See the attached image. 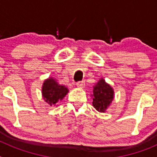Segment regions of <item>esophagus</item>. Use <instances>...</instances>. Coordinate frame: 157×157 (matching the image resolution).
I'll return each mask as SVG.
<instances>
[{
	"instance_id": "34e87169",
	"label": "esophagus",
	"mask_w": 157,
	"mask_h": 157,
	"mask_svg": "<svg viewBox=\"0 0 157 157\" xmlns=\"http://www.w3.org/2000/svg\"><path fill=\"white\" fill-rule=\"evenodd\" d=\"M76 86H77L78 87H79V88H84V86H85V82H84L83 81L78 82L76 83Z\"/></svg>"
}]
</instances>
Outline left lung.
<instances>
[{
	"label": "left lung",
	"instance_id": "obj_1",
	"mask_svg": "<svg viewBox=\"0 0 157 157\" xmlns=\"http://www.w3.org/2000/svg\"><path fill=\"white\" fill-rule=\"evenodd\" d=\"M114 98V92L112 87L101 79L94 88L93 105L99 112H105Z\"/></svg>",
	"mask_w": 157,
	"mask_h": 157
}]
</instances>
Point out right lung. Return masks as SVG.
<instances>
[{
  "instance_id": "add662e5",
  "label": "right lung",
  "mask_w": 157,
  "mask_h": 157,
  "mask_svg": "<svg viewBox=\"0 0 157 157\" xmlns=\"http://www.w3.org/2000/svg\"><path fill=\"white\" fill-rule=\"evenodd\" d=\"M68 92V90L63 86L59 85L53 78L45 80L42 86V95L49 105H56L59 101H61Z\"/></svg>"
}]
</instances>
